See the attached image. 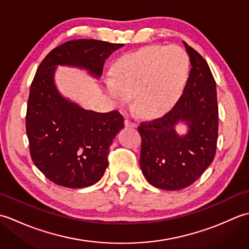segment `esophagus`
Segmentation results:
<instances>
[{"mask_svg":"<svg viewBox=\"0 0 249 249\" xmlns=\"http://www.w3.org/2000/svg\"><path fill=\"white\" fill-rule=\"evenodd\" d=\"M125 126H126V127H133V128H135V127H137V124L135 123V122H131L130 120L126 119L125 120Z\"/></svg>","mask_w":249,"mask_h":249,"instance_id":"34e87169","label":"esophagus"}]
</instances>
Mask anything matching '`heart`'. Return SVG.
<instances>
[{
	"label": "heart",
	"mask_w": 249,
	"mask_h": 249,
	"mask_svg": "<svg viewBox=\"0 0 249 249\" xmlns=\"http://www.w3.org/2000/svg\"><path fill=\"white\" fill-rule=\"evenodd\" d=\"M189 72V59L178 46L154 45L125 54L106 81L109 95L120 106L135 96L136 108L146 116L165 113L181 96Z\"/></svg>",
	"instance_id": "b5f03b06"
}]
</instances>
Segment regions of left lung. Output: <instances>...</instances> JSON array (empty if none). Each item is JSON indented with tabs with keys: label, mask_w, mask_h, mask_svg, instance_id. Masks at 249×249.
<instances>
[{
	"label": "left lung",
	"mask_w": 249,
	"mask_h": 249,
	"mask_svg": "<svg viewBox=\"0 0 249 249\" xmlns=\"http://www.w3.org/2000/svg\"><path fill=\"white\" fill-rule=\"evenodd\" d=\"M190 59L183 94L161 118L141 122L140 168L147 182L166 190L189 186L212 163L218 138V106L215 79L208 63L184 43ZM181 120L189 133L178 136L174 127Z\"/></svg>",
	"instance_id": "8db88e82"
}]
</instances>
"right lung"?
Wrapping results in <instances>:
<instances>
[{"label": "right lung", "mask_w": 249, "mask_h": 249, "mask_svg": "<svg viewBox=\"0 0 249 249\" xmlns=\"http://www.w3.org/2000/svg\"><path fill=\"white\" fill-rule=\"evenodd\" d=\"M123 44L76 39L51 50L32 81L25 116L26 136L35 166L50 181L68 188L98 182L108 167L109 147L124 119L119 111L86 110L61 96L53 76L57 65L86 68L100 77L107 57Z\"/></svg>", "instance_id": "1"}]
</instances>
